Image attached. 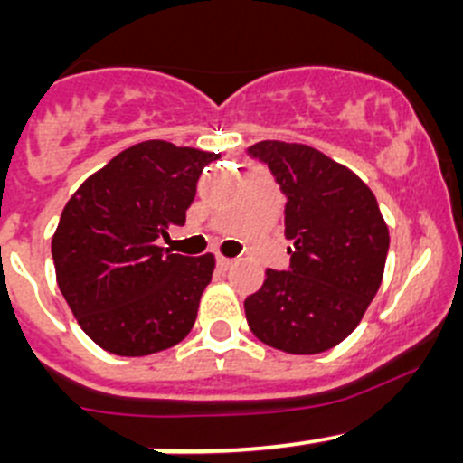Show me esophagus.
Masks as SVG:
<instances>
[{
  "label": "esophagus",
  "instance_id": "1",
  "mask_svg": "<svg viewBox=\"0 0 463 463\" xmlns=\"http://www.w3.org/2000/svg\"><path fill=\"white\" fill-rule=\"evenodd\" d=\"M217 266H219V270H228L232 266V260H228V258H222V255H219L217 258Z\"/></svg>",
  "mask_w": 463,
  "mask_h": 463
}]
</instances>
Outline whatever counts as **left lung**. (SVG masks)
<instances>
[{
    "label": "left lung",
    "instance_id": "left-lung-1",
    "mask_svg": "<svg viewBox=\"0 0 463 463\" xmlns=\"http://www.w3.org/2000/svg\"><path fill=\"white\" fill-rule=\"evenodd\" d=\"M249 154L266 163L287 194V270H266L246 298L250 331L287 354H320L343 343L374 300L390 232L376 197L349 167L300 143L261 141Z\"/></svg>",
    "mask_w": 463,
    "mask_h": 463
}]
</instances>
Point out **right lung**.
<instances>
[{"label":"right lung","instance_id":"1","mask_svg":"<svg viewBox=\"0 0 463 463\" xmlns=\"http://www.w3.org/2000/svg\"><path fill=\"white\" fill-rule=\"evenodd\" d=\"M217 158L167 141L132 145L64 205L51 241L55 278L98 347L147 356L190 334L214 258L170 253L158 240L184 226L199 175Z\"/></svg>","mask_w":463,"mask_h":463}]
</instances>
